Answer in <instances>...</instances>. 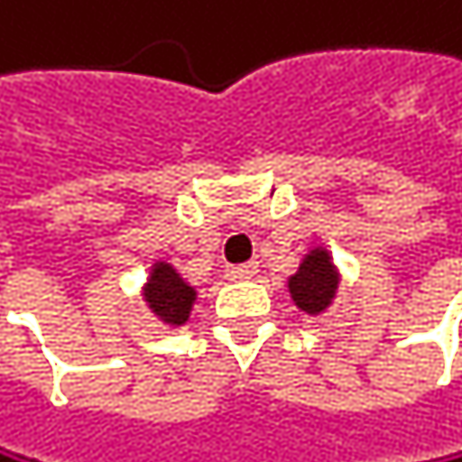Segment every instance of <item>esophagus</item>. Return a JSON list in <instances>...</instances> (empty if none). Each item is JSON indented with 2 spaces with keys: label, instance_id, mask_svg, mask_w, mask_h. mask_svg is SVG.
I'll use <instances>...</instances> for the list:
<instances>
[{
  "label": "esophagus",
  "instance_id": "esophagus-1",
  "mask_svg": "<svg viewBox=\"0 0 462 462\" xmlns=\"http://www.w3.org/2000/svg\"><path fill=\"white\" fill-rule=\"evenodd\" d=\"M259 273V264L256 262H245V264H234V267H228L226 270V275L231 278V281H242V278H253Z\"/></svg>",
  "mask_w": 462,
  "mask_h": 462
}]
</instances>
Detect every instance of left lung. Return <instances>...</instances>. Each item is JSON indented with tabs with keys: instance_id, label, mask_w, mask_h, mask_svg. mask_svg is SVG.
Wrapping results in <instances>:
<instances>
[{
	"instance_id": "1",
	"label": "left lung",
	"mask_w": 462,
	"mask_h": 462,
	"mask_svg": "<svg viewBox=\"0 0 462 462\" xmlns=\"http://www.w3.org/2000/svg\"><path fill=\"white\" fill-rule=\"evenodd\" d=\"M336 286H338V275L325 250H314L289 278V291L294 297V303L309 314H319L322 309H328Z\"/></svg>"
}]
</instances>
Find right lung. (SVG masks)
Here are the masks:
<instances>
[{
    "label": "right lung",
    "mask_w": 462,
    "mask_h": 462,
    "mask_svg": "<svg viewBox=\"0 0 462 462\" xmlns=\"http://www.w3.org/2000/svg\"><path fill=\"white\" fill-rule=\"evenodd\" d=\"M145 297L151 309L171 325H181L189 317V306L195 300V289L187 286L171 264H156L151 281L145 286Z\"/></svg>",
    "instance_id": "right-lung-1"
}]
</instances>
